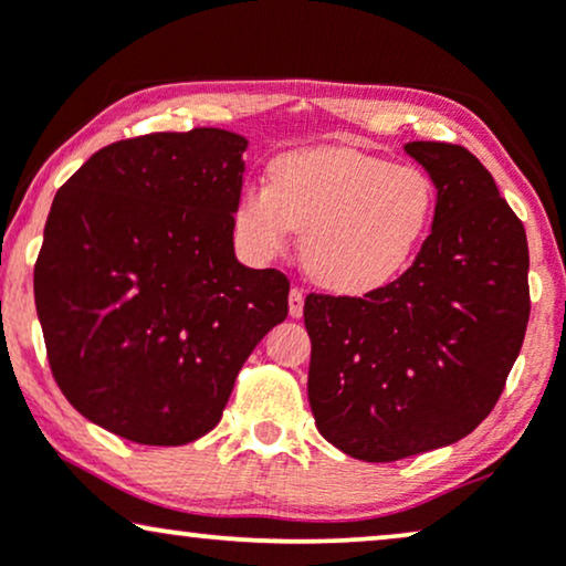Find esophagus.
Returning a JSON list of instances; mask_svg holds the SVG:
<instances>
[{"instance_id":"34e87169","label":"esophagus","mask_w":566,"mask_h":566,"mask_svg":"<svg viewBox=\"0 0 566 566\" xmlns=\"http://www.w3.org/2000/svg\"><path fill=\"white\" fill-rule=\"evenodd\" d=\"M289 314L293 319H298V316L304 314V291L301 289H291L289 293Z\"/></svg>"}]
</instances>
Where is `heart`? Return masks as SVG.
Wrapping results in <instances>:
<instances>
[{"label": "heart", "instance_id": "b5f03b06", "mask_svg": "<svg viewBox=\"0 0 566 566\" xmlns=\"http://www.w3.org/2000/svg\"><path fill=\"white\" fill-rule=\"evenodd\" d=\"M268 175L270 185L239 192V244L252 258L270 260L298 231L308 275L347 296L399 277L428 237L438 206V188L422 167L350 146L289 151Z\"/></svg>", "mask_w": 566, "mask_h": 566}]
</instances>
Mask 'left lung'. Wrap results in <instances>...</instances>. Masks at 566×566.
Returning a JSON list of instances; mask_svg holds the SVG:
<instances>
[{"instance_id":"obj_1","label":"left lung","mask_w":566,"mask_h":566,"mask_svg":"<svg viewBox=\"0 0 566 566\" xmlns=\"http://www.w3.org/2000/svg\"><path fill=\"white\" fill-rule=\"evenodd\" d=\"M438 188L412 268L363 298L308 293L316 430L360 461L467 438L505 389L531 314L525 229L474 154L412 142Z\"/></svg>"}]
</instances>
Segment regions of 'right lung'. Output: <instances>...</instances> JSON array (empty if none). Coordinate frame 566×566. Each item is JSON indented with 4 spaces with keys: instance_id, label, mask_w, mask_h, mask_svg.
Returning <instances> with one entry per match:
<instances>
[{
    "instance_id": "obj_1",
    "label": "right lung",
    "mask_w": 566,
    "mask_h": 566,
    "mask_svg": "<svg viewBox=\"0 0 566 566\" xmlns=\"http://www.w3.org/2000/svg\"><path fill=\"white\" fill-rule=\"evenodd\" d=\"M244 151L221 128L126 138L53 198L33 275L45 350L69 405L115 436H206L289 316V277L234 254Z\"/></svg>"
}]
</instances>
